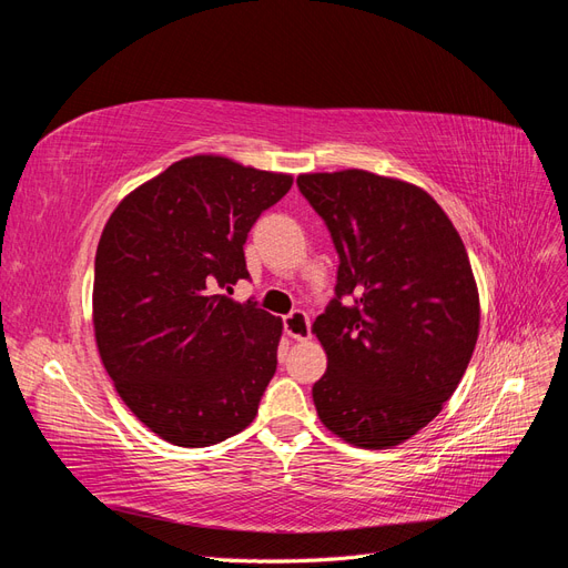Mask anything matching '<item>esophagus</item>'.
I'll return each instance as SVG.
<instances>
[{
	"label": "esophagus",
	"instance_id": "obj_1",
	"mask_svg": "<svg viewBox=\"0 0 568 568\" xmlns=\"http://www.w3.org/2000/svg\"><path fill=\"white\" fill-rule=\"evenodd\" d=\"M284 332L296 341L311 338V317H307L303 311H291L284 317Z\"/></svg>",
	"mask_w": 568,
	"mask_h": 568
}]
</instances>
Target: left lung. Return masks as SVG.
Wrapping results in <instances>:
<instances>
[{
	"mask_svg": "<svg viewBox=\"0 0 568 568\" xmlns=\"http://www.w3.org/2000/svg\"><path fill=\"white\" fill-rule=\"evenodd\" d=\"M338 253L315 320L322 424L357 448L415 436L450 400L478 338V291L457 230L419 186L367 170L301 175Z\"/></svg>",
	"mask_w": 568,
	"mask_h": 568,
	"instance_id": "obj_1",
	"label": "left lung"
}]
</instances>
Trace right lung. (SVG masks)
<instances>
[{
  "instance_id": "add662e5",
  "label": "right lung",
  "mask_w": 568,
  "mask_h": 568,
  "mask_svg": "<svg viewBox=\"0 0 568 568\" xmlns=\"http://www.w3.org/2000/svg\"><path fill=\"white\" fill-rule=\"evenodd\" d=\"M291 182L192 156L134 189L106 222L94 261L99 355L120 398L168 443L205 448L257 415L282 320L230 294L251 280V227Z\"/></svg>"
}]
</instances>
